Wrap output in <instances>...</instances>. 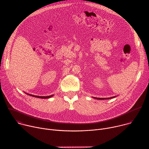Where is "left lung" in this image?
Returning <instances> with one entry per match:
<instances>
[{
	"label": "left lung",
	"instance_id": "1",
	"mask_svg": "<svg viewBox=\"0 0 149 149\" xmlns=\"http://www.w3.org/2000/svg\"><path fill=\"white\" fill-rule=\"evenodd\" d=\"M114 97H110V98H97V97H94V98L95 99H98V100H105V99H110V98H114Z\"/></svg>",
	"mask_w": 149,
	"mask_h": 149
}]
</instances>
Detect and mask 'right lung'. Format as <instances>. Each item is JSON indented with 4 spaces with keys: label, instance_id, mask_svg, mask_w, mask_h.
I'll use <instances>...</instances> for the list:
<instances>
[{
    "label": "right lung",
    "instance_id": "right-lung-1",
    "mask_svg": "<svg viewBox=\"0 0 149 149\" xmlns=\"http://www.w3.org/2000/svg\"><path fill=\"white\" fill-rule=\"evenodd\" d=\"M29 95H31V96H33V97H37V98H50L51 97L52 95H49V96H45V97H44V96H37V95H31V94H28Z\"/></svg>",
    "mask_w": 149,
    "mask_h": 149
}]
</instances>
